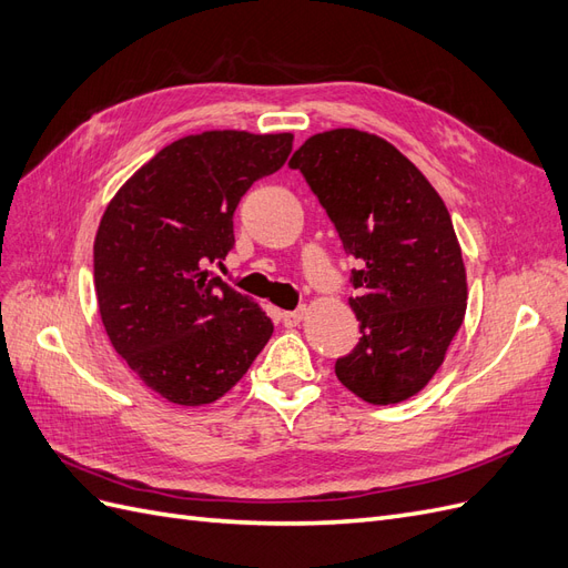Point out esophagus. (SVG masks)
I'll return each instance as SVG.
<instances>
[{"mask_svg": "<svg viewBox=\"0 0 568 568\" xmlns=\"http://www.w3.org/2000/svg\"><path fill=\"white\" fill-rule=\"evenodd\" d=\"M282 324L284 326H296L303 317H305V307H298V311H288V313H282Z\"/></svg>", "mask_w": 568, "mask_h": 568, "instance_id": "obj_1", "label": "esophagus"}]
</instances>
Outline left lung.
I'll return each mask as SVG.
<instances>
[{
  "label": "left lung",
  "instance_id": "left-lung-1",
  "mask_svg": "<svg viewBox=\"0 0 568 568\" xmlns=\"http://www.w3.org/2000/svg\"><path fill=\"white\" fill-rule=\"evenodd\" d=\"M334 222L351 272L357 346L336 359L338 382L372 405L419 393L443 365L467 311V272L436 189L386 140L332 130L288 161Z\"/></svg>",
  "mask_w": 568,
  "mask_h": 568
}]
</instances>
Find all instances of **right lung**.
I'll list each match as a JSON object with an SVG mask.
<instances>
[{
  "mask_svg": "<svg viewBox=\"0 0 568 568\" xmlns=\"http://www.w3.org/2000/svg\"><path fill=\"white\" fill-rule=\"evenodd\" d=\"M294 134L213 130L168 144L99 222L94 288L115 353L161 398L209 405L253 365L270 317L209 272L234 248V211L286 163Z\"/></svg>",
  "mask_w": 568,
  "mask_h": 568,
  "instance_id": "add662e5",
  "label": "right lung"
}]
</instances>
